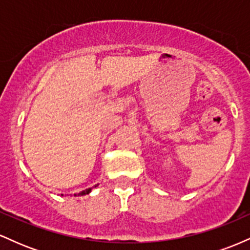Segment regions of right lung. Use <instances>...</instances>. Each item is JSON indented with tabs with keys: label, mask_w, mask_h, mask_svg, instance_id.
Wrapping results in <instances>:
<instances>
[{
	"label": "right lung",
	"mask_w": 250,
	"mask_h": 250,
	"mask_svg": "<svg viewBox=\"0 0 250 250\" xmlns=\"http://www.w3.org/2000/svg\"><path fill=\"white\" fill-rule=\"evenodd\" d=\"M94 187H97V185L96 186H94ZM93 187V188H94ZM93 188H88V189H85V190H83V191H81V193H79L77 195H79V196H82V195H87V194H89L91 191V189ZM75 196H76V194H75Z\"/></svg>",
	"instance_id": "1"
}]
</instances>
